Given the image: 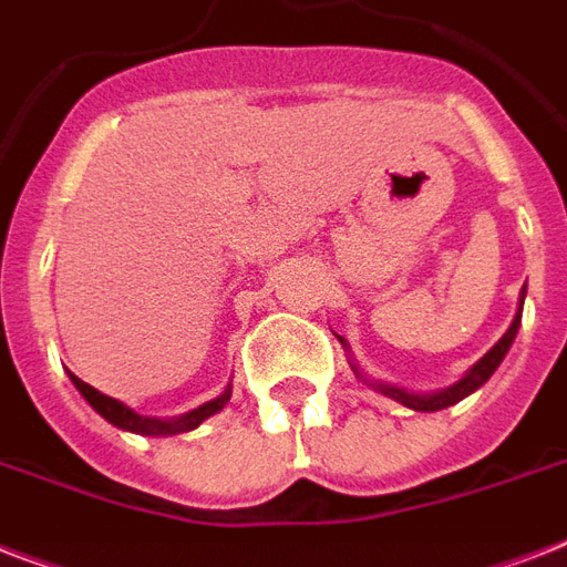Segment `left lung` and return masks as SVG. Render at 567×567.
<instances>
[{
    "label": "left lung",
    "mask_w": 567,
    "mask_h": 567,
    "mask_svg": "<svg viewBox=\"0 0 567 567\" xmlns=\"http://www.w3.org/2000/svg\"><path fill=\"white\" fill-rule=\"evenodd\" d=\"M524 293H527V288L520 291V306H524ZM518 327H520V309H518V315H515V320H512V327L506 329V336H503L501 341H497V344H494L492 350H488V353H485L483 359H480V362H476L474 368L465 373V377L458 379L456 385L444 388V391H439V394L417 396V394H405V391H400V388H391V385H377V388L382 391V394L394 396V400H400L403 405L414 409V412H439V409H447V405L458 403L462 396H467L471 391H476V388L488 382V377H492V373L497 371V364L503 362V355L509 353L512 341H515V336H518ZM341 344H344V338H341Z\"/></svg>",
    "instance_id": "left-lung-1"
}]
</instances>
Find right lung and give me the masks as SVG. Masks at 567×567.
Returning <instances> with one entry per match:
<instances>
[{
    "label": "right lung",
    "instance_id": "right-lung-1",
    "mask_svg": "<svg viewBox=\"0 0 567 567\" xmlns=\"http://www.w3.org/2000/svg\"><path fill=\"white\" fill-rule=\"evenodd\" d=\"M70 379H73V385L79 388V394H82L84 400H87V403H91L93 409L102 414V417H105V421L114 423V426H120V430L141 432V435H176V432L194 430V426H199L205 417H212L214 412H220L223 405L229 403V396H231V391L226 388V391H223L217 400L199 405V409H194V412L185 414V417H179V421H153V417H141L137 412H132L128 405H123L120 400H114V396L100 394L96 388L87 385V382H82V379L73 377V373H70Z\"/></svg>",
    "mask_w": 567,
    "mask_h": 567
}]
</instances>
